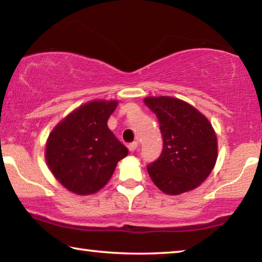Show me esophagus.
I'll return each instance as SVG.
<instances>
[{
  "label": "esophagus",
  "instance_id": "obj_1",
  "mask_svg": "<svg viewBox=\"0 0 262 262\" xmlns=\"http://www.w3.org/2000/svg\"><path fill=\"white\" fill-rule=\"evenodd\" d=\"M137 144H139V143H137V142H132V143H129V144L127 145L128 150H129V151H132V152L135 151L136 148H137Z\"/></svg>",
  "mask_w": 262,
  "mask_h": 262
}]
</instances>
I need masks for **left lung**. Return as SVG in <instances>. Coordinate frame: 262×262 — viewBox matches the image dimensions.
Wrapping results in <instances>:
<instances>
[{
	"mask_svg": "<svg viewBox=\"0 0 262 262\" xmlns=\"http://www.w3.org/2000/svg\"><path fill=\"white\" fill-rule=\"evenodd\" d=\"M163 137L161 156L147 166L154 184L165 194L188 192L207 179L217 159V139L210 122L193 106L171 97H149Z\"/></svg>",
	"mask_w": 262,
	"mask_h": 262,
	"instance_id": "8db88e82",
	"label": "left lung"
}]
</instances>
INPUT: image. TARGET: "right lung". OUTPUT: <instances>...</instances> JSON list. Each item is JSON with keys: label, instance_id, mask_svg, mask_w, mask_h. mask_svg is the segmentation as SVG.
Masks as SVG:
<instances>
[{"label": "right lung", "instance_id": "obj_1", "mask_svg": "<svg viewBox=\"0 0 262 262\" xmlns=\"http://www.w3.org/2000/svg\"><path fill=\"white\" fill-rule=\"evenodd\" d=\"M117 101H91L69 114L48 137L46 161L66 188L79 195L98 192L128 150L108 129Z\"/></svg>", "mask_w": 262, "mask_h": 262}]
</instances>
